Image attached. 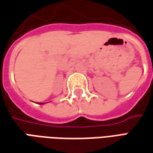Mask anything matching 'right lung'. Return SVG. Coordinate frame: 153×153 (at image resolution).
<instances>
[{
    "label": "right lung",
    "mask_w": 153,
    "mask_h": 153,
    "mask_svg": "<svg viewBox=\"0 0 153 153\" xmlns=\"http://www.w3.org/2000/svg\"><path fill=\"white\" fill-rule=\"evenodd\" d=\"M40 104H45V103H40Z\"/></svg>",
    "instance_id": "right-lung-1"
}]
</instances>
